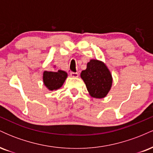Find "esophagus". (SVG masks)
<instances>
[{
    "instance_id": "obj_1",
    "label": "esophagus",
    "mask_w": 153,
    "mask_h": 153,
    "mask_svg": "<svg viewBox=\"0 0 153 153\" xmlns=\"http://www.w3.org/2000/svg\"><path fill=\"white\" fill-rule=\"evenodd\" d=\"M71 77H73V78H78L79 74H78V73H74V72H71Z\"/></svg>"
}]
</instances>
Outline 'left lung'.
Instances as JSON below:
<instances>
[{
    "label": "left lung",
    "instance_id": "obj_1",
    "mask_svg": "<svg viewBox=\"0 0 153 153\" xmlns=\"http://www.w3.org/2000/svg\"><path fill=\"white\" fill-rule=\"evenodd\" d=\"M80 76L89 94L94 98L105 97L111 86L112 78L109 71L103 62L96 59H91L88 63L86 70L81 72Z\"/></svg>",
    "mask_w": 153,
    "mask_h": 153
}]
</instances>
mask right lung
I'll return each instance as SVG.
<instances>
[{
    "instance_id": "add662e5",
    "label": "right lung",
    "mask_w": 153,
    "mask_h": 153,
    "mask_svg": "<svg viewBox=\"0 0 153 153\" xmlns=\"http://www.w3.org/2000/svg\"><path fill=\"white\" fill-rule=\"evenodd\" d=\"M67 76V73L62 71H57V72L45 71L43 75L44 83L50 90H57L62 86Z\"/></svg>"
}]
</instances>
